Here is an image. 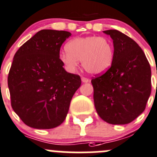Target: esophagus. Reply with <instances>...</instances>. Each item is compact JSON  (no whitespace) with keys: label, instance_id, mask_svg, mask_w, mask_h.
Listing matches in <instances>:
<instances>
[{"label":"esophagus","instance_id":"1","mask_svg":"<svg viewBox=\"0 0 157 157\" xmlns=\"http://www.w3.org/2000/svg\"><path fill=\"white\" fill-rule=\"evenodd\" d=\"M81 80L83 83H88V82H89V79L86 78V77H81Z\"/></svg>","mask_w":157,"mask_h":157}]
</instances>
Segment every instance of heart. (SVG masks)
Instances as JSON below:
<instances>
[{
	"label": "heart",
	"mask_w": 157,
	"mask_h": 157,
	"mask_svg": "<svg viewBox=\"0 0 157 157\" xmlns=\"http://www.w3.org/2000/svg\"><path fill=\"white\" fill-rule=\"evenodd\" d=\"M67 52L60 54L62 64L70 72H75L79 60L85 71L91 74H101L112 66L114 59L113 45L99 36H79L66 45Z\"/></svg>",
	"instance_id": "b5f03b06"
}]
</instances>
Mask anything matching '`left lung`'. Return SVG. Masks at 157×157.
Returning a JSON list of instances; mask_svg holds the SVG:
<instances>
[{
	"mask_svg": "<svg viewBox=\"0 0 157 157\" xmlns=\"http://www.w3.org/2000/svg\"><path fill=\"white\" fill-rule=\"evenodd\" d=\"M112 38L114 59L102 75L91 80L96 110L110 124L124 125L144 111L151 94V69L140 47L117 30H104Z\"/></svg>",
	"mask_w": 157,
	"mask_h": 157,
	"instance_id": "1",
	"label": "left lung"
}]
</instances>
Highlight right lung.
I'll return each mask as SVG.
<instances>
[{
    "mask_svg": "<svg viewBox=\"0 0 157 157\" xmlns=\"http://www.w3.org/2000/svg\"><path fill=\"white\" fill-rule=\"evenodd\" d=\"M71 33L41 30L18 49L7 83L11 106L21 121L35 129H51L64 121L73 96L81 84L60 60V47Z\"/></svg>",
    "mask_w": 157,
    "mask_h": 157,
    "instance_id": "add662e5",
    "label": "right lung"
}]
</instances>
